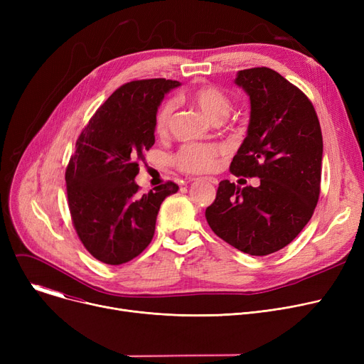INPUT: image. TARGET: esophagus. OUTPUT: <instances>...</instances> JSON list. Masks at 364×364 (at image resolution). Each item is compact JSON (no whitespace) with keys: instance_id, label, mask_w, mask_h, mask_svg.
<instances>
[{"instance_id":"obj_1","label":"esophagus","mask_w":364,"mask_h":364,"mask_svg":"<svg viewBox=\"0 0 364 364\" xmlns=\"http://www.w3.org/2000/svg\"><path fill=\"white\" fill-rule=\"evenodd\" d=\"M205 180H206V181H209V183H213V184H217V183H218V180H217V178H214V177H206Z\"/></svg>"}]
</instances>
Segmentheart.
<instances>
[{
    "label": "heart",
    "mask_w": 364,
    "mask_h": 364,
    "mask_svg": "<svg viewBox=\"0 0 364 364\" xmlns=\"http://www.w3.org/2000/svg\"><path fill=\"white\" fill-rule=\"evenodd\" d=\"M186 99L198 107L206 118L211 121H221L230 110V99L227 97L220 88L214 85H200L188 91ZM174 102L165 100L159 105L155 113V131L159 136L168 131L172 113H174ZM221 147L218 146H206L190 143L184 144L174 156L176 166L188 174H203V172H211L217 168L218 158L221 155Z\"/></svg>",
    "instance_id": "obj_1"
}]
</instances>
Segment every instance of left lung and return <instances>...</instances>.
<instances>
[{
    "label": "left lung",
    "instance_id": "left-lung-1",
    "mask_svg": "<svg viewBox=\"0 0 364 364\" xmlns=\"http://www.w3.org/2000/svg\"><path fill=\"white\" fill-rule=\"evenodd\" d=\"M251 100L247 134L230 171L259 186L223 180L205 217L213 232L250 255H270L307 225L320 195L323 137L313 103L270 68L237 72Z\"/></svg>",
    "mask_w": 364,
    "mask_h": 364
}]
</instances>
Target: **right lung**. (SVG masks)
Wrapping results in <instances>:
<instances>
[{
    "mask_svg": "<svg viewBox=\"0 0 364 364\" xmlns=\"http://www.w3.org/2000/svg\"><path fill=\"white\" fill-rule=\"evenodd\" d=\"M178 85L165 78L124 84L76 140L65 174L69 211L85 250L105 264L139 257L155 235L161 203L177 193L178 186L166 181L141 195L134 178L155 144V113Z\"/></svg>",
    "mask_w": 364,
    "mask_h": 364,
    "instance_id": "obj_1",
    "label": "right lung"
}]
</instances>
